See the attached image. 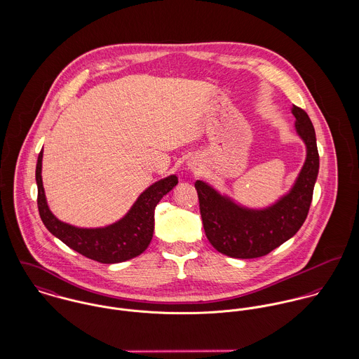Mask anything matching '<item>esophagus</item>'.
Here are the masks:
<instances>
[{"label":"esophagus","instance_id":"obj_1","mask_svg":"<svg viewBox=\"0 0 359 359\" xmlns=\"http://www.w3.org/2000/svg\"><path fill=\"white\" fill-rule=\"evenodd\" d=\"M188 165H189V168H191V170H196V161L189 160V161H188Z\"/></svg>","mask_w":359,"mask_h":359}]
</instances>
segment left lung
I'll use <instances>...</instances> for the list:
<instances>
[{"instance_id": "1", "label": "left lung", "mask_w": 359, "mask_h": 359, "mask_svg": "<svg viewBox=\"0 0 359 359\" xmlns=\"http://www.w3.org/2000/svg\"><path fill=\"white\" fill-rule=\"evenodd\" d=\"M296 131L304 141L307 157L292 189L273 205L250 208L196 181L205 236L215 250L233 258H257L293 238L307 218L319 171L313 126L307 113L294 106Z\"/></svg>"}]
</instances>
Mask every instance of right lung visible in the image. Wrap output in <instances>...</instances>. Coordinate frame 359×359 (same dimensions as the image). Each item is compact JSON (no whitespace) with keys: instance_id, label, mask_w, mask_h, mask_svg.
<instances>
[{"instance_id":"add662e5","label":"right lung","mask_w":359,"mask_h":359,"mask_svg":"<svg viewBox=\"0 0 359 359\" xmlns=\"http://www.w3.org/2000/svg\"><path fill=\"white\" fill-rule=\"evenodd\" d=\"M43 151L39 154L36 181L40 217L51 232L74 252L102 264H116L144 253L154 236V208L177 184V175H168L147 188L118 221L102 228H79L57 219L52 214L41 178Z\"/></svg>"}]
</instances>
